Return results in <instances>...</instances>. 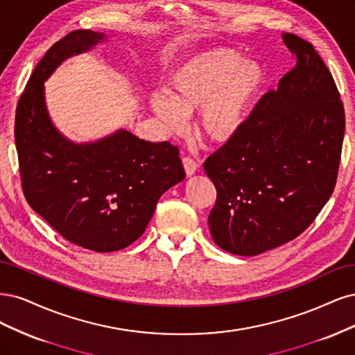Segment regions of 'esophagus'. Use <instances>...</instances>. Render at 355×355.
Returning <instances> with one entry per match:
<instances>
[{"label":"esophagus","instance_id":"obj_1","mask_svg":"<svg viewBox=\"0 0 355 355\" xmlns=\"http://www.w3.org/2000/svg\"><path fill=\"white\" fill-rule=\"evenodd\" d=\"M182 166H184V171H186L187 177L194 175V173H196V171H198V162L194 161V159L189 157V156L182 157Z\"/></svg>","mask_w":355,"mask_h":355}]
</instances>
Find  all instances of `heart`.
<instances>
[{
	"instance_id": "heart-1",
	"label": "heart",
	"mask_w": 355,
	"mask_h": 355,
	"mask_svg": "<svg viewBox=\"0 0 355 355\" xmlns=\"http://www.w3.org/2000/svg\"><path fill=\"white\" fill-rule=\"evenodd\" d=\"M266 84V71L254 59L242 60L232 49H212L182 63L168 81L166 94L155 93L150 109L169 132H180L186 116L199 112V132L215 144L242 131Z\"/></svg>"
}]
</instances>
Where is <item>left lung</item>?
Segmentation results:
<instances>
[{
	"label": "left lung",
	"mask_w": 355,
	"mask_h": 355,
	"mask_svg": "<svg viewBox=\"0 0 355 355\" xmlns=\"http://www.w3.org/2000/svg\"><path fill=\"white\" fill-rule=\"evenodd\" d=\"M282 38L296 66L203 164L216 189L211 236L234 255L254 257L300 236L336 184L345 132L339 91L310 42Z\"/></svg>",
	"instance_id": "1"
}]
</instances>
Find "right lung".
I'll list each match as a JSON object with an SVG mask.
<instances>
[{
	"instance_id": "obj_1",
	"label": "right lung",
	"mask_w": 355,
	"mask_h": 355,
	"mask_svg": "<svg viewBox=\"0 0 355 355\" xmlns=\"http://www.w3.org/2000/svg\"><path fill=\"white\" fill-rule=\"evenodd\" d=\"M105 33L73 31L45 53L16 109L21 189L31 208L71 243L115 252L139 239L162 194L186 177L178 147L119 130L94 143L62 135L45 106L44 83L64 59Z\"/></svg>"
}]
</instances>
